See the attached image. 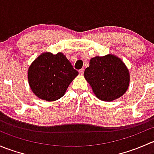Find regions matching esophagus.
<instances>
[{"label":"esophagus","instance_id":"1","mask_svg":"<svg viewBox=\"0 0 154 154\" xmlns=\"http://www.w3.org/2000/svg\"><path fill=\"white\" fill-rule=\"evenodd\" d=\"M83 73H84V69H83V68H82V69L79 70V74H80V75L83 74Z\"/></svg>","mask_w":154,"mask_h":154}]
</instances>
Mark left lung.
<instances>
[{"label":"left lung","instance_id":"8db88e82","mask_svg":"<svg viewBox=\"0 0 154 154\" xmlns=\"http://www.w3.org/2000/svg\"><path fill=\"white\" fill-rule=\"evenodd\" d=\"M83 75L94 95L103 101H112L121 97L130 85L128 68L113 54L91 58Z\"/></svg>","mask_w":154,"mask_h":154}]
</instances>
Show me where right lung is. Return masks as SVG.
Here are the masks:
<instances>
[{"mask_svg":"<svg viewBox=\"0 0 154 154\" xmlns=\"http://www.w3.org/2000/svg\"><path fill=\"white\" fill-rule=\"evenodd\" d=\"M78 75L63 53L44 52L29 66V86L35 96L47 101L61 98L68 86Z\"/></svg>","mask_w":154,"mask_h":154,"instance_id":"right-lung-1","label":"right lung"}]
</instances>
